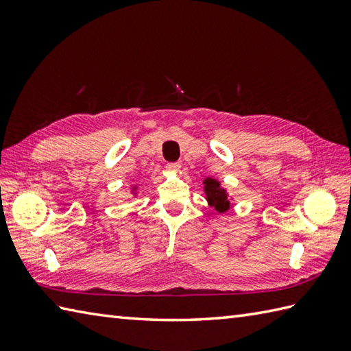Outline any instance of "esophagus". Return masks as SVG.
I'll return each instance as SVG.
<instances>
[{"label": "esophagus", "mask_w": 351, "mask_h": 351, "mask_svg": "<svg viewBox=\"0 0 351 351\" xmlns=\"http://www.w3.org/2000/svg\"><path fill=\"white\" fill-rule=\"evenodd\" d=\"M166 169H167L169 171H171V173H176V171L181 169V164H180V162H169L167 166H166Z\"/></svg>", "instance_id": "34e87169"}]
</instances>
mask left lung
I'll return each mask as SVG.
<instances>
[{
	"label": "left lung",
	"mask_w": 351,
	"mask_h": 351,
	"mask_svg": "<svg viewBox=\"0 0 351 351\" xmlns=\"http://www.w3.org/2000/svg\"><path fill=\"white\" fill-rule=\"evenodd\" d=\"M205 184V193H206V200L208 204L215 208V211L225 213L229 210L230 202L226 195V190L220 187V182L213 180V178H206L204 181Z\"/></svg>",
	"instance_id": "obj_1"
}]
</instances>
